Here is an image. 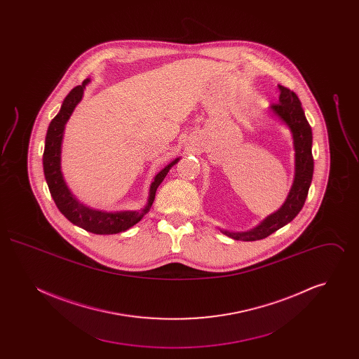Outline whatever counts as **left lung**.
<instances>
[{
	"label": "left lung",
	"mask_w": 359,
	"mask_h": 359,
	"mask_svg": "<svg viewBox=\"0 0 359 359\" xmlns=\"http://www.w3.org/2000/svg\"><path fill=\"white\" fill-rule=\"evenodd\" d=\"M278 103L272 104L269 111L288 126L294 149V176L288 196L283 205L246 231L222 230L224 236L237 241H258L266 238L288 223L300 212L307 199L308 189L313 175L312 157V130L308 123L302 102L290 88L278 85Z\"/></svg>",
	"instance_id": "1"
}]
</instances>
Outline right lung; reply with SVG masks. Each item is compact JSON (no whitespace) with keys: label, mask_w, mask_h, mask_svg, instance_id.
<instances>
[{"label":"right lung","mask_w":359,"mask_h":359,"mask_svg":"<svg viewBox=\"0 0 359 359\" xmlns=\"http://www.w3.org/2000/svg\"><path fill=\"white\" fill-rule=\"evenodd\" d=\"M90 83V79L83 81L81 86L74 87L65 98L62 107L56 117L51 121L47 136H46V147L43 154V168L47 184L51 192L52 199L57 205L59 211L69 219V222L85 229L86 231L94 234H117L126 231L132 226L140 222L144 215L149 211L154 203V195L157 187L161 184L167 173L172 167L180 160L176 157L168 165H165L158 172L151 183L149 194L147 199V205L140 210H122V211H103L90 208L81 203L75 195L69 191V186L65 180L62 172V144L66 123L74 113L76 104L82 101L86 86Z\"/></svg>","instance_id":"1"}]
</instances>
